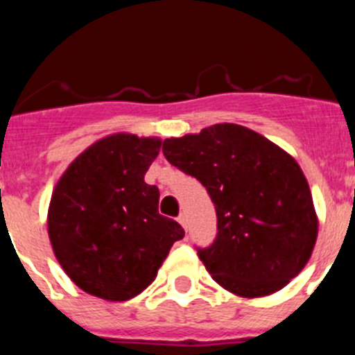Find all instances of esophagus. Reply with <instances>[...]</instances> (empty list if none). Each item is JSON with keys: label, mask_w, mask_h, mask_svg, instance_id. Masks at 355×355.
<instances>
[{"label": "esophagus", "mask_w": 355, "mask_h": 355, "mask_svg": "<svg viewBox=\"0 0 355 355\" xmlns=\"http://www.w3.org/2000/svg\"><path fill=\"white\" fill-rule=\"evenodd\" d=\"M178 222H180L181 225H183L184 229H187V224H188V218H187V215H184V213H180V216H178Z\"/></svg>", "instance_id": "esophagus-1"}]
</instances>
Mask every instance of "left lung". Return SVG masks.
<instances>
[{"instance_id":"1","label":"left lung","mask_w":355,"mask_h":355,"mask_svg":"<svg viewBox=\"0 0 355 355\" xmlns=\"http://www.w3.org/2000/svg\"><path fill=\"white\" fill-rule=\"evenodd\" d=\"M163 155L200 181L215 205L216 238L197 254L222 288L263 297L302 270L318 220L309 184L288 153L249 128L215 124L167 139Z\"/></svg>"}]
</instances>
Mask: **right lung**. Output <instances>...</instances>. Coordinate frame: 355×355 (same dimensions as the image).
Instances as JSON below:
<instances>
[{"mask_svg": "<svg viewBox=\"0 0 355 355\" xmlns=\"http://www.w3.org/2000/svg\"><path fill=\"white\" fill-rule=\"evenodd\" d=\"M158 139L119 133L99 140L69 165L48 213L53 250L83 291L130 300L155 281L180 224L158 213L159 190L144 181Z\"/></svg>", "mask_w": 355, "mask_h": 355, "instance_id": "1", "label": "right lung"}]
</instances>
